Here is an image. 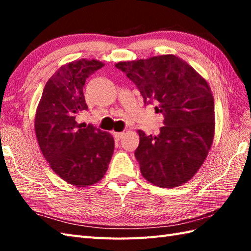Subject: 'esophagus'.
<instances>
[{
  "instance_id": "esophagus-1",
  "label": "esophagus",
  "mask_w": 251,
  "mask_h": 251,
  "mask_svg": "<svg viewBox=\"0 0 251 251\" xmlns=\"http://www.w3.org/2000/svg\"><path fill=\"white\" fill-rule=\"evenodd\" d=\"M113 135H114V138H115L116 140H120L121 138H122L123 136H124V132H122V131H121V132H114Z\"/></svg>"
}]
</instances>
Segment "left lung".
<instances>
[{
	"mask_svg": "<svg viewBox=\"0 0 251 251\" xmlns=\"http://www.w3.org/2000/svg\"><path fill=\"white\" fill-rule=\"evenodd\" d=\"M116 68L154 100L164 115L157 136L138 130L135 156L143 178L159 188H176L194 177L215 137V101L209 84L188 62L173 54L120 61Z\"/></svg>",
	"mask_w": 251,
	"mask_h": 251,
	"instance_id": "1",
	"label": "left lung"
}]
</instances>
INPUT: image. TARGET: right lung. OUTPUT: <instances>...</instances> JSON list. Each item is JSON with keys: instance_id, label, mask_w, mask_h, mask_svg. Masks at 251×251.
<instances>
[{"instance_id": "add662e5", "label": "right lung", "mask_w": 251, "mask_h": 251, "mask_svg": "<svg viewBox=\"0 0 251 251\" xmlns=\"http://www.w3.org/2000/svg\"><path fill=\"white\" fill-rule=\"evenodd\" d=\"M103 66L85 58L61 66L47 81L35 112L34 129L42 154L56 175L78 188L103 178L114 151L110 132L75 121L87 110L83 94L86 78Z\"/></svg>"}]
</instances>
